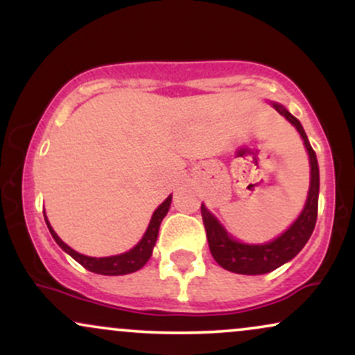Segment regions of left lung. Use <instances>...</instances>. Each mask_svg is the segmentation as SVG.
I'll return each mask as SVG.
<instances>
[{"mask_svg": "<svg viewBox=\"0 0 355 355\" xmlns=\"http://www.w3.org/2000/svg\"><path fill=\"white\" fill-rule=\"evenodd\" d=\"M272 108L280 113L299 132L300 138L304 140V146L309 155V165H311V185H309L307 200L299 217L294 220L287 230L282 232L279 237L270 242L263 243H245L242 240L235 239L234 235L227 232L225 227L218 222L211 211L207 209L205 203H202V218L205 225L207 240L211 257L220 267L234 274L242 275H262L275 270L302 250L307 240L311 239L313 227L317 220V205H319V164H317L315 152L312 150L309 138L305 135L304 126L300 121L288 112L284 105L270 101Z\"/></svg>", "mask_w": 355, "mask_h": 355, "instance_id": "1", "label": "left lung"}]
</instances>
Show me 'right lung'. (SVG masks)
Instances as JSON below:
<instances>
[{
    "label": "right lung",
    "instance_id": "add662e5",
    "mask_svg": "<svg viewBox=\"0 0 355 355\" xmlns=\"http://www.w3.org/2000/svg\"><path fill=\"white\" fill-rule=\"evenodd\" d=\"M170 203H172V195H168V197H166L165 200L157 207V210L153 211L144 237L140 239V242H138L135 247L130 248L128 252H123V254L110 255V257H88V255L80 254V252L73 250L71 247H68L67 243L56 235V232L53 230V227L50 225V220H48L46 215H44V222H46L48 230H50L51 237L55 239V242L58 243V245L63 248L68 255H71L80 266L87 268V270L95 272V274H100V275H126V274H132V272L140 270V268L150 260V257L153 254L155 243H157L160 223L162 220L165 218V215L168 214Z\"/></svg>",
    "mask_w": 355,
    "mask_h": 355
}]
</instances>
